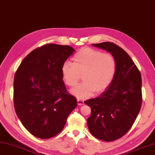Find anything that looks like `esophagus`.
I'll return each mask as SVG.
<instances>
[{"instance_id":"esophagus-1","label":"esophagus","mask_w":155,"mask_h":155,"mask_svg":"<svg viewBox=\"0 0 155 155\" xmlns=\"http://www.w3.org/2000/svg\"><path fill=\"white\" fill-rule=\"evenodd\" d=\"M77 104L78 105H82L84 104V101H83V100H81V99H78L77 100Z\"/></svg>"}]
</instances>
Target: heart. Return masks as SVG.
Listing matches in <instances>:
<instances>
[{"label":"heart","instance_id":"obj_1","mask_svg":"<svg viewBox=\"0 0 155 155\" xmlns=\"http://www.w3.org/2000/svg\"><path fill=\"white\" fill-rule=\"evenodd\" d=\"M74 63L65 61L61 67L63 78L68 86L72 87L83 75L84 82L71 90L78 99H84L94 92L100 93L111 84L117 72L116 58L110 54L92 48H83L73 57Z\"/></svg>","mask_w":155,"mask_h":155}]
</instances>
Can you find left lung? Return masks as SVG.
Returning <instances> with one entry per match:
<instances>
[{"instance_id":"1","label":"left lung","mask_w":155,"mask_h":155,"mask_svg":"<svg viewBox=\"0 0 155 155\" xmlns=\"http://www.w3.org/2000/svg\"><path fill=\"white\" fill-rule=\"evenodd\" d=\"M92 45L111 53L116 58L117 68L106 90L99 97L85 101L91 107L87 127L96 138L113 141L128 132L140 111L141 76L130 56L116 44L104 42Z\"/></svg>"}]
</instances>
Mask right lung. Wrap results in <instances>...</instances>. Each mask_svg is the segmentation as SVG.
Here are the masks:
<instances>
[{
    "instance_id": "right-lung-1",
    "label": "right lung",
    "mask_w": 155,
    "mask_h": 155,
    "mask_svg": "<svg viewBox=\"0 0 155 155\" xmlns=\"http://www.w3.org/2000/svg\"><path fill=\"white\" fill-rule=\"evenodd\" d=\"M75 50L69 45L46 44L22 61L14 80L15 111L23 126L38 138L54 137L77 106L63 80L61 67Z\"/></svg>"
}]
</instances>
